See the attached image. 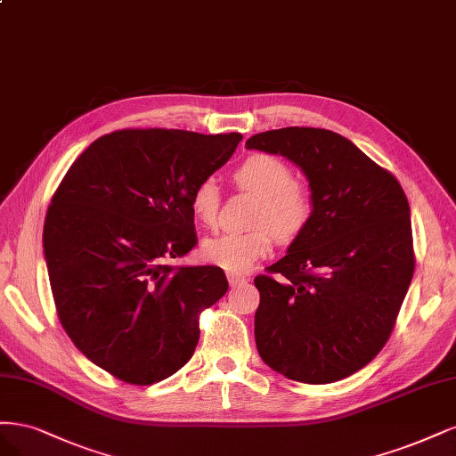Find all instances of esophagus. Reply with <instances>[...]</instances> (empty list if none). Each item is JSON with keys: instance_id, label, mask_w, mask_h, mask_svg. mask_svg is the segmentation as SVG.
Masks as SVG:
<instances>
[{"instance_id": "esophagus-1", "label": "esophagus", "mask_w": 456, "mask_h": 456, "mask_svg": "<svg viewBox=\"0 0 456 456\" xmlns=\"http://www.w3.org/2000/svg\"><path fill=\"white\" fill-rule=\"evenodd\" d=\"M227 281L231 286H240V284H246L248 278L244 274H239V273H227Z\"/></svg>"}]
</instances>
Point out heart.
Wrapping results in <instances>:
<instances>
[{
    "label": "heart",
    "instance_id": "obj_1",
    "mask_svg": "<svg viewBox=\"0 0 456 456\" xmlns=\"http://www.w3.org/2000/svg\"><path fill=\"white\" fill-rule=\"evenodd\" d=\"M234 183L259 199L252 224L244 232H222L202 242V256L229 273H244L273 252L274 234L293 240L311 224L314 197L306 185L293 182L291 168L274 155L256 153L234 170ZM222 195L214 180H202L191 197L195 217L207 227L217 224Z\"/></svg>",
    "mask_w": 456,
    "mask_h": 456
}]
</instances>
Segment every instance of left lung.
Listing matches in <instances>:
<instances>
[{
    "label": "left lung",
    "instance_id": "1",
    "mask_svg": "<svg viewBox=\"0 0 456 456\" xmlns=\"http://www.w3.org/2000/svg\"><path fill=\"white\" fill-rule=\"evenodd\" d=\"M246 148L289 159L314 197L311 224L254 281L257 352L291 380L335 383L370 363L394 330L415 271L407 197L326 128L259 132Z\"/></svg>",
    "mask_w": 456,
    "mask_h": 456
}]
</instances>
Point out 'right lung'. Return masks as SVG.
<instances>
[{"mask_svg":"<svg viewBox=\"0 0 456 456\" xmlns=\"http://www.w3.org/2000/svg\"><path fill=\"white\" fill-rule=\"evenodd\" d=\"M242 134L125 128L93 142L54 191L43 252L58 318L83 354L130 385L191 360L199 316L229 288L219 267H174L197 244L191 197Z\"/></svg>","mask_w":456,"mask_h":456,"instance_id":"add662e5","label":"right lung"}]
</instances>
